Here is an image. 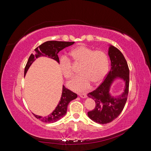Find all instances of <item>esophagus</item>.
I'll list each match as a JSON object with an SVG mask.
<instances>
[{
	"instance_id": "34e87169",
	"label": "esophagus",
	"mask_w": 151,
	"mask_h": 151,
	"mask_svg": "<svg viewBox=\"0 0 151 151\" xmlns=\"http://www.w3.org/2000/svg\"><path fill=\"white\" fill-rule=\"evenodd\" d=\"M79 96L82 98H86L87 95L86 93H80L79 94Z\"/></svg>"
}]
</instances>
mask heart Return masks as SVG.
Listing matches in <instances>:
<instances>
[{"instance_id": "heart-1", "label": "heart", "mask_w": 151, "mask_h": 151, "mask_svg": "<svg viewBox=\"0 0 151 151\" xmlns=\"http://www.w3.org/2000/svg\"><path fill=\"white\" fill-rule=\"evenodd\" d=\"M75 63L81 64V74L75 77L68 83V86L74 91H83L90 88L92 82L98 84L106 77L109 69V57L102 50H94L86 46H79L70 52ZM59 67L65 78L69 79L74 75V66L70 59L62 57Z\"/></svg>"}]
</instances>
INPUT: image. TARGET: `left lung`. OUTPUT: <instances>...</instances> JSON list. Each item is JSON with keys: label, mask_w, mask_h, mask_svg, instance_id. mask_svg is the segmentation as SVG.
Here are the masks:
<instances>
[{"label": "left lung", "mask_w": 151, "mask_h": 151, "mask_svg": "<svg viewBox=\"0 0 151 151\" xmlns=\"http://www.w3.org/2000/svg\"><path fill=\"white\" fill-rule=\"evenodd\" d=\"M108 55L111 60V69L98 88L88 94L96 103L92 111L88 112L90 119L99 124H106L119 116L127 100L129 88V68L122 53L117 48L109 45ZM117 79L124 82L125 88L122 93L114 97L111 95L110 89Z\"/></svg>", "instance_id": "obj_1"}]
</instances>
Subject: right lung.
<instances>
[{"instance_id": "1", "label": "right lung", "mask_w": 151, "mask_h": 151, "mask_svg": "<svg viewBox=\"0 0 151 151\" xmlns=\"http://www.w3.org/2000/svg\"><path fill=\"white\" fill-rule=\"evenodd\" d=\"M75 42H58V41H48L40 45L36 48L35 49V53H31L28 58V62L26 63L24 69V76L26 72L29 69L36 58L40 57H46L53 60L57 61L59 63V58L58 57V52L74 44ZM77 94L73 93L69 89H66L64 86L62 87V93L61 96L60 100L59 101L55 109L48 116H42L36 115L33 113L35 116L40 119L41 121L45 123H54L59 120L62 117L65 115L67 113V106L72 100L77 98Z\"/></svg>"}]
</instances>
